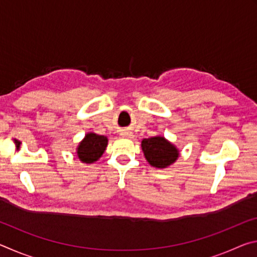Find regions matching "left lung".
I'll return each mask as SVG.
<instances>
[{
    "mask_svg": "<svg viewBox=\"0 0 257 257\" xmlns=\"http://www.w3.org/2000/svg\"><path fill=\"white\" fill-rule=\"evenodd\" d=\"M142 149L147 162L155 168L168 167L179 156L176 147L163 137L145 138L142 142Z\"/></svg>",
    "mask_w": 257,
    "mask_h": 257,
    "instance_id": "8db88e82",
    "label": "left lung"
}]
</instances>
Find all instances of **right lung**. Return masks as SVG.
Returning <instances> with one entry per match:
<instances>
[{"label":"right lung","mask_w":257,"mask_h":257,"mask_svg":"<svg viewBox=\"0 0 257 257\" xmlns=\"http://www.w3.org/2000/svg\"><path fill=\"white\" fill-rule=\"evenodd\" d=\"M107 145V138L96 134H87L78 146V158L85 163H93L101 158Z\"/></svg>","instance_id":"right-lung-1"}]
</instances>
